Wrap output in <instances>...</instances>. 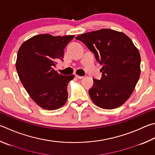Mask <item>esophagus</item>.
Wrapping results in <instances>:
<instances>
[{
  "instance_id": "1",
  "label": "esophagus",
  "mask_w": 155,
  "mask_h": 155,
  "mask_svg": "<svg viewBox=\"0 0 155 155\" xmlns=\"http://www.w3.org/2000/svg\"><path fill=\"white\" fill-rule=\"evenodd\" d=\"M75 77H77V78H78V79H82V78H83V77H81V76H78V75H77V74H76Z\"/></svg>"
}]
</instances>
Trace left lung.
Listing matches in <instances>:
<instances>
[{"instance_id":"1","label":"left lung","mask_w":155,"mask_h":155,"mask_svg":"<svg viewBox=\"0 0 155 155\" xmlns=\"http://www.w3.org/2000/svg\"><path fill=\"white\" fill-rule=\"evenodd\" d=\"M94 53L102 66L100 80L94 78L89 94L95 105L114 109L130 97L140 74V55L133 42L124 33L101 29L76 37Z\"/></svg>"}]
</instances>
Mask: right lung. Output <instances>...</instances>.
Segmentation results:
<instances>
[{
	"label": "right lung",
	"instance_id": "add662e5",
	"mask_svg": "<svg viewBox=\"0 0 155 155\" xmlns=\"http://www.w3.org/2000/svg\"><path fill=\"white\" fill-rule=\"evenodd\" d=\"M74 37L36 35L18 50L15 66L19 79L31 98L44 109L60 108L68 99L67 87L74 75L58 74L53 68L58 61L64 60V49Z\"/></svg>",
	"mask_w": 155,
	"mask_h": 155
}]
</instances>
